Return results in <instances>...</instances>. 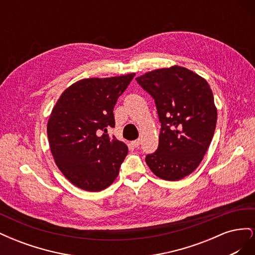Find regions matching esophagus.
I'll return each mask as SVG.
<instances>
[{"label":"esophagus","mask_w":255,"mask_h":255,"mask_svg":"<svg viewBox=\"0 0 255 255\" xmlns=\"http://www.w3.org/2000/svg\"><path fill=\"white\" fill-rule=\"evenodd\" d=\"M132 144H133V146H135V148H138V146L140 145V139H136V140L132 141Z\"/></svg>","instance_id":"obj_1"}]
</instances>
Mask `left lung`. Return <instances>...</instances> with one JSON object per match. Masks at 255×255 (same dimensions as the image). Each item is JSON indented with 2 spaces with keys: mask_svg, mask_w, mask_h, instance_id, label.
I'll return each instance as SVG.
<instances>
[{
  "mask_svg": "<svg viewBox=\"0 0 255 255\" xmlns=\"http://www.w3.org/2000/svg\"><path fill=\"white\" fill-rule=\"evenodd\" d=\"M136 81L154 99L160 122L158 148L145 163L160 179L179 181L196 170L213 139L217 110L212 89L201 76L179 66Z\"/></svg>",
  "mask_w": 255,
  "mask_h": 255,
  "instance_id": "obj_1",
  "label": "left lung"
}]
</instances>
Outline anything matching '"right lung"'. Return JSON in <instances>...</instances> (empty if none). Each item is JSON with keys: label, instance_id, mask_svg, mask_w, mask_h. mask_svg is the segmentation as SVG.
I'll return each instance as SVG.
<instances>
[{"label": "right lung", "instance_id": "obj_1", "mask_svg": "<svg viewBox=\"0 0 255 255\" xmlns=\"http://www.w3.org/2000/svg\"><path fill=\"white\" fill-rule=\"evenodd\" d=\"M135 73L85 79L67 88L48 122L51 152L59 170L76 187L103 190L118 176L128 149L107 128H115L114 107Z\"/></svg>", "mask_w": 255, "mask_h": 255}]
</instances>
